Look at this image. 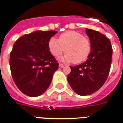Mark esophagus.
<instances>
[{"label":"esophagus","instance_id":"1","mask_svg":"<svg viewBox=\"0 0 123 123\" xmlns=\"http://www.w3.org/2000/svg\"><path fill=\"white\" fill-rule=\"evenodd\" d=\"M59 67H60V68H63V67H64V64H61V63H59Z\"/></svg>","mask_w":123,"mask_h":123}]
</instances>
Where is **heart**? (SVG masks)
<instances>
[{
    "mask_svg": "<svg viewBox=\"0 0 123 123\" xmlns=\"http://www.w3.org/2000/svg\"><path fill=\"white\" fill-rule=\"evenodd\" d=\"M50 53L57 57L65 52L62 58L65 62L80 64L86 61L91 51V42L82 34L76 31H67L60 35L59 40L52 37L48 42Z\"/></svg>",
    "mask_w": 123,
    "mask_h": 123,
    "instance_id": "1",
    "label": "heart"
}]
</instances>
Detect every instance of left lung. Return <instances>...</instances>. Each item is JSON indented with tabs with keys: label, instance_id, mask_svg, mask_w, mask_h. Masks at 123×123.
<instances>
[{
	"label": "left lung",
	"instance_id": "left-lung-1",
	"mask_svg": "<svg viewBox=\"0 0 123 123\" xmlns=\"http://www.w3.org/2000/svg\"><path fill=\"white\" fill-rule=\"evenodd\" d=\"M91 51L86 61L70 66L67 80L72 89L81 96L94 93L102 87L110 73L112 47L109 39L100 32L87 29Z\"/></svg>",
	"mask_w": 123,
	"mask_h": 123
}]
</instances>
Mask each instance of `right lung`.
Segmentation results:
<instances>
[{"label":"right lung","instance_id":"add662e5","mask_svg":"<svg viewBox=\"0 0 123 123\" xmlns=\"http://www.w3.org/2000/svg\"><path fill=\"white\" fill-rule=\"evenodd\" d=\"M57 31H34L25 34L13 44L10 55L12 76L18 89L29 96L47 90L59 63L50 53L48 42Z\"/></svg>","mask_w":123,"mask_h":123}]
</instances>
